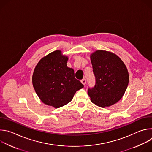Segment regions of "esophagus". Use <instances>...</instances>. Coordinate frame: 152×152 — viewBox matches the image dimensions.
I'll list each match as a JSON object with an SVG mask.
<instances>
[{
    "mask_svg": "<svg viewBox=\"0 0 152 152\" xmlns=\"http://www.w3.org/2000/svg\"><path fill=\"white\" fill-rule=\"evenodd\" d=\"M81 82H82V83L83 85H85L86 84V80L85 79H83L81 80Z\"/></svg>",
    "mask_w": 152,
    "mask_h": 152,
    "instance_id": "1",
    "label": "esophagus"
}]
</instances>
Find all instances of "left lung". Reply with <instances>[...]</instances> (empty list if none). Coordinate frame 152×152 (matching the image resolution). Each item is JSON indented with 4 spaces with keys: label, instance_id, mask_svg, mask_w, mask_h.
<instances>
[{
    "label": "left lung",
    "instance_id": "left-lung-1",
    "mask_svg": "<svg viewBox=\"0 0 152 152\" xmlns=\"http://www.w3.org/2000/svg\"><path fill=\"white\" fill-rule=\"evenodd\" d=\"M95 86L88 88L91 101L98 106L105 107L118 102L124 95L129 83L127 69L115 54L102 50L91 56Z\"/></svg>",
    "mask_w": 152,
    "mask_h": 152
}]
</instances>
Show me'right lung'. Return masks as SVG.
I'll list each match as a JSON object with an SVG mask.
<instances>
[{
  "instance_id": "obj_1",
  "label": "right lung",
  "mask_w": 152,
  "mask_h": 152,
  "mask_svg": "<svg viewBox=\"0 0 152 152\" xmlns=\"http://www.w3.org/2000/svg\"><path fill=\"white\" fill-rule=\"evenodd\" d=\"M68 57L55 50L43 57L32 75L34 90L46 104L58 108L66 105L83 85L75 77L74 70L67 66Z\"/></svg>"
}]
</instances>
